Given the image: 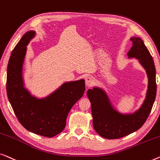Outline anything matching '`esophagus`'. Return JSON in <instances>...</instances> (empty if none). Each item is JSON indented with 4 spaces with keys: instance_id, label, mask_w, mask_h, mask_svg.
<instances>
[{
    "instance_id": "esophagus-1",
    "label": "esophagus",
    "mask_w": 160,
    "mask_h": 160,
    "mask_svg": "<svg viewBox=\"0 0 160 160\" xmlns=\"http://www.w3.org/2000/svg\"><path fill=\"white\" fill-rule=\"evenodd\" d=\"M93 82H94V80L93 78L92 77H87L85 78V85H87V86H91L93 84Z\"/></svg>"
}]
</instances>
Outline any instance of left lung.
I'll use <instances>...</instances> for the list:
<instances>
[{
	"instance_id": "left-lung-1",
	"label": "left lung",
	"mask_w": 160,
	"mask_h": 160,
	"mask_svg": "<svg viewBox=\"0 0 160 160\" xmlns=\"http://www.w3.org/2000/svg\"><path fill=\"white\" fill-rule=\"evenodd\" d=\"M132 46L127 53L129 58L138 60L148 77V89L141 107L133 113L123 114L114 109L102 88L88 89L87 96L91 103L93 125L98 135L107 139L122 138L142 127L149 115L157 93L156 69L154 60L140 38L132 37Z\"/></svg>"
}]
</instances>
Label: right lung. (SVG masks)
Wrapping results in <instances>:
<instances>
[{
	"label": "right lung",
	"mask_w": 160,
	"mask_h": 160,
	"mask_svg": "<svg viewBox=\"0 0 160 160\" xmlns=\"http://www.w3.org/2000/svg\"><path fill=\"white\" fill-rule=\"evenodd\" d=\"M35 35V31L27 32L12 51L7 67L6 91L22 125L33 133L51 138L64 129L69 112L85 93V80L63 83L45 98L32 96L24 87L22 69L27 46Z\"/></svg>",
	"instance_id": "obj_1"
}]
</instances>
